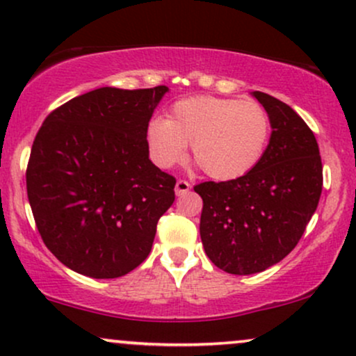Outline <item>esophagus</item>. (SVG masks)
I'll use <instances>...</instances> for the list:
<instances>
[{
	"label": "esophagus",
	"mask_w": 356,
	"mask_h": 356,
	"mask_svg": "<svg viewBox=\"0 0 356 356\" xmlns=\"http://www.w3.org/2000/svg\"><path fill=\"white\" fill-rule=\"evenodd\" d=\"M190 190H191V185L188 181H185V179H178L177 185H175V193H177V196L185 195V193H188Z\"/></svg>",
	"instance_id": "34e87169"
}]
</instances>
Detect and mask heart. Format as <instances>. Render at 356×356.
Wrapping results in <instances>:
<instances>
[{
  "mask_svg": "<svg viewBox=\"0 0 356 356\" xmlns=\"http://www.w3.org/2000/svg\"><path fill=\"white\" fill-rule=\"evenodd\" d=\"M270 130L269 113L254 100L198 95L175 102L166 120H150L145 140L160 168L181 163L191 145L193 160L209 178L234 181L261 163Z\"/></svg>",
  "mask_w": 356,
  "mask_h": 356,
  "instance_id": "b5f03b06",
  "label": "heart"
}]
</instances>
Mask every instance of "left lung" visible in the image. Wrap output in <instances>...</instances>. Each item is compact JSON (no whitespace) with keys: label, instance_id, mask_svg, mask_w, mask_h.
Segmentation results:
<instances>
[{"label":"left lung","instance_id":"1","mask_svg":"<svg viewBox=\"0 0 356 356\" xmlns=\"http://www.w3.org/2000/svg\"><path fill=\"white\" fill-rule=\"evenodd\" d=\"M252 95L270 117L262 161L234 181L195 186L203 198L200 234L219 269L249 275L277 264L296 248L322 195V158L314 131L287 104Z\"/></svg>","mask_w":356,"mask_h":356}]
</instances>
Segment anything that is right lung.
I'll use <instances>...</instances> for the list:
<instances>
[{
    "label": "right lung",
    "mask_w": 356,
    "mask_h": 356,
    "mask_svg": "<svg viewBox=\"0 0 356 356\" xmlns=\"http://www.w3.org/2000/svg\"><path fill=\"white\" fill-rule=\"evenodd\" d=\"M166 92L100 87L51 112L34 138L26 171L34 221L77 274L122 277L152 251L177 183L152 163L145 140Z\"/></svg>",
    "instance_id": "1"
}]
</instances>
